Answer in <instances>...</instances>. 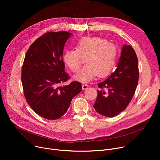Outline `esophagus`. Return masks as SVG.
Instances as JSON below:
<instances>
[{"mask_svg":"<svg viewBox=\"0 0 160 160\" xmlns=\"http://www.w3.org/2000/svg\"><path fill=\"white\" fill-rule=\"evenodd\" d=\"M88 88V85L85 83V84H82V89L83 90H86Z\"/></svg>","mask_w":160,"mask_h":160,"instance_id":"obj_1","label":"esophagus"}]
</instances>
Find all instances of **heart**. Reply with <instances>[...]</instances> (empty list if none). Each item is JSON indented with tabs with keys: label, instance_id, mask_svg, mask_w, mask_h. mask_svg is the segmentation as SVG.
Here are the masks:
<instances>
[{
	"label": "heart",
	"instance_id": "b5f03b06",
	"mask_svg": "<svg viewBox=\"0 0 160 160\" xmlns=\"http://www.w3.org/2000/svg\"><path fill=\"white\" fill-rule=\"evenodd\" d=\"M117 47L100 37H84L77 43L74 49L67 50L63 56L65 65L72 72H77L81 65L86 64L75 76L74 79L88 82L97 75L106 77L113 70L117 58Z\"/></svg>",
	"mask_w": 160,
	"mask_h": 160
}]
</instances>
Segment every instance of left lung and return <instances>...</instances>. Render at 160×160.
<instances>
[{"label": "left lung", "instance_id": "1", "mask_svg": "<svg viewBox=\"0 0 160 160\" xmlns=\"http://www.w3.org/2000/svg\"><path fill=\"white\" fill-rule=\"evenodd\" d=\"M139 80L138 60L134 49L124 45L116 70L98 84V94L93 106L99 114L113 117L127 108Z\"/></svg>", "mask_w": 160, "mask_h": 160}]
</instances>
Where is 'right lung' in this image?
<instances>
[{
	"label": "right lung",
	"mask_w": 160,
	"mask_h": 160,
	"mask_svg": "<svg viewBox=\"0 0 160 160\" xmlns=\"http://www.w3.org/2000/svg\"><path fill=\"white\" fill-rule=\"evenodd\" d=\"M71 33L48 32L30 45L21 71L24 95L36 113L48 120L60 119L68 110L74 97L82 90L81 83L70 78L65 72L63 47Z\"/></svg>",
	"instance_id": "1"
}]
</instances>
